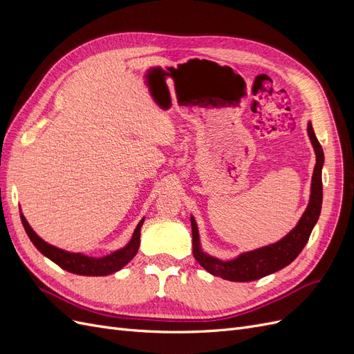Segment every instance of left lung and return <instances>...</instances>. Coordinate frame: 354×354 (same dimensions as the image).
<instances>
[{"mask_svg":"<svg viewBox=\"0 0 354 354\" xmlns=\"http://www.w3.org/2000/svg\"><path fill=\"white\" fill-rule=\"evenodd\" d=\"M307 134L316 155L312 186H310V199L301 218L298 220L295 227L285 234L282 239L261 246V248L242 252L232 260H220L217 257H212L202 250L196 220L194 216H190L194 257L207 272L232 282H251L283 269L288 264H291L298 254L303 251L310 238V233H312L315 224L319 220L320 209H322V167L325 160L324 149L317 142L312 122L307 124Z\"/></svg>","mask_w":354,"mask_h":354,"instance_id":"left-lung-1","label":"left lung"}]
</instances>
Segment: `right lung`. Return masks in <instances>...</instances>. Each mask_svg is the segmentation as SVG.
<instances>
[{"instance_id": "obj_1", "label": "right lung", "mask_w": 354, "mask_h": 354, "mask_svg": "<svg viewBox=\"0 0 354 354\" xmlns=\"http://www.w3.org/2000/svg\"><path fill=\"white\" fill-rule=\"evenodd\" d=\"M20 218H22V224L28 233L29 239L37 246V250L42 255H46L47 259L60 266L62 269H65L66 272H71L73 274H81V276H108L118 270H121L124 266L130 263L134 259V255L137 254L138 246H140V229L145 221V217L138 221L130 242H128L124 248L116 250L104 257H88L82 252L65 251L46 242L44 239H41L34 232V229L29 226V223L22 212H20Z\"/></svg>"}]
</instances>
